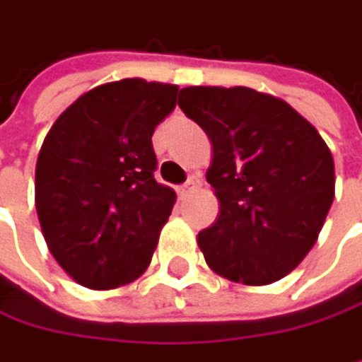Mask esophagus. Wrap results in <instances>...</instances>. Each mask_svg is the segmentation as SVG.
<instances>
[{
    "label": "esophagus",
    "instance_id": "1",
    "mask_svg": "<svg viewBox=\"0 0 362 362\" xmlns=\"http://www.w3.org/2000/svg\"><path fill=\"white\" fill-rule=\"evenodd\" d=\"M200 187V177L198 175H192L181 187H179V196H189L192 192H196Z\"/></svg>",
    "mask_w": 362,
    "mask_h": 362
}]
</instances>
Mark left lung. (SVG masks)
<instances>
[{"label": "left lung", "mask_w": 362, "mask_h": 362, "mask_svg": "<svg viewBox=\"0 0 362 362\" xmlns=\"http://www.w3.org/2000/svg\"><path fill=\"white\" fill-rule=\"evenodd\" d=\"M179 107L213 145L206 181L219 217L198 234L206 264L243 284L284 278L314 247L335 196L327 143L291 105L245 86H189Z\"/></svg>", "instance_id": "obj_1"}]
</instances>
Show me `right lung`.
<instances>
[{
	"mask_svg": "<svg viewBox=\"0 0 362 362\" xmlns=\"http://www.w3.org/2000/svg\"><path fill=\"white\" fill-rule=\"evenodd\" d=\"M179 88L139 78L96 86L44 139L35 209L50 253L88 288H115L147 270L175 192L153 177L151 134Z\"/></svg>",
	"mask_w": 362,
	"mask_h": 362,
	"instance_id": "right-lung-1",
	"label": "right lung"
}]
</instances>
